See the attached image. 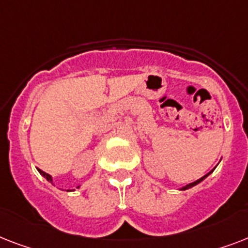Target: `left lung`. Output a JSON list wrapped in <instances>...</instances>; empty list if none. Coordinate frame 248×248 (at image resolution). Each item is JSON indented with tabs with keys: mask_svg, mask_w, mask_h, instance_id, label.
I'll return each instance as SVG.
<instances>
[{
	"mask_svg": "<svg viewBox=\"0 0 248 248\" xmlns=\"http://www.w3.org/2000/svg\"><path fill=\"white\" fill-rule=\"evenodd\" d=\"M211 172H212V171H211ZM211 172H208L207 175H204V176H202V177H201V179H198V180H196V181H194V183H190V184L185 185V186H183V188H180V190H186V189H189V188H193L194 185L200 184L201 181H203L204 179H206V177H207L208 175H210V173H211Z\"/></svg>",
	"mask_w": 248,
	"mask_h": 248,
	"instance_id": "8db88e82",
	"label": "left lung"
}]
</instances>
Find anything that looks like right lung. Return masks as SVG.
I'll list each match as a JSON object with an SVG mask.
<instances>
[{
  "label": "right lung",
  "instance_id": "obj_1",
  "mask_svg": "<svg viewBox=\"0 0 248 248\" xmlns=\"http://www.w3.org/2000/svg\"><path fill=\"white\" fill-rule=\"evenodd\" d=\"M38 171H40L41 175H42V176H44L45 179H46V180L50 181V183H51V184H52V176H51V175H48V173L44 172V171H42V170H38ZM77 188H79V186H77ZM73 190H75V189H73ZM68 192H71V190H69V189H68Z\"/></svg>",
  "mask_w": 248,
  "mask_h": 248
}]
</instances>
